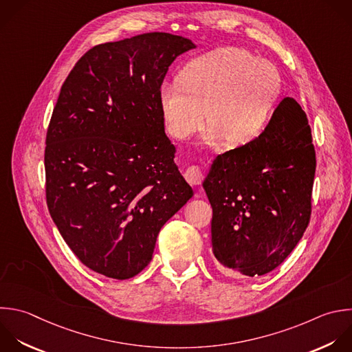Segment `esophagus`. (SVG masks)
Instances as JSON below:
<instances>
[{
    "instance_id": "1",
    "label": "esophagus",
    "mask_w": 352,
    "mask_h": 352,
    "mask_svg": "<svg viewBox=\"0 0 352 352\" xmlns=\"http://www.w3.org/2000/svg\"><path fill=\"white\" fill-rule=\"evenodd\" d=\"M184 177L191 186H199L201 182H202V170H201L199 166L192 165V166L187 168V170L184 173Z\"/></svg>"
}]
</instances>
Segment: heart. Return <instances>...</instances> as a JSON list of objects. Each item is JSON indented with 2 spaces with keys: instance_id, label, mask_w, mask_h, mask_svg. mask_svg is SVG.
Returning <instances> with one entry per match:
<instances>
[{
  "instance_id": "b5f03b06",
  "label": "heart",
  "mask_w": 352,
  "mask_h": 352,
  "mask_svg": "<svg viewBox=\"0 0 352 352\" xmlns=\"http://www.w3.org/2000/svg\"><path fill=\"white\" fill-rule=\"evenodd\" d=\"M280 91L274 65L239 48H221L191 60L180 82L161 87L160 99L176 138H190L210 118L214 121L206 136L210 143L230 138L234 144H246L265 132Z\"/></svg>"
}]
</instances>
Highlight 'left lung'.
<instances>
[{
  "label": "left lung",
  "instance_id": "8db88e82",
  "mask_svg": "<svg viewBox=\"0 0 352 352\" xmlns=\"http://www.w3.org/2000/svg\"><path fill=\"white\" fill-rule=\"evenodd\" d=\"M315 166L307 116L292 98L260 138L216 157L204 188L223 267L258 276L290 254L309 223Z\"/></svg>",
  "mask_w": 352,
  "mask_h": 352
}]
</instances>
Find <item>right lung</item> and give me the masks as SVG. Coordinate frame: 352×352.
Returning a JSON list of instances; mask_svg holds the SVG:
<instances>
[{"label": "right lung", "mask_w": 352, "mask_h": 352, "mask_svg": "<svg viewBox=\"0 0 352 352\" xmlns=\"http://www.w3.org/2000/svg\"><path fill=\"white\" fill-rule=\"evenodd\" d=\"M192 48L169 33L100 44L62 85L47 132V204L73 253L104 276L144 270L160 230L194 194L160 99L169 66Z\"/></svg>", "instance_id": "1"}]
</instances>
